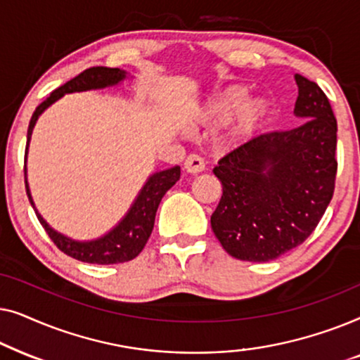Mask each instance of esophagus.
<instances>
[{
    "label": "esophagus",
    "mask_w": 360,
    "mask_h": 360,
    "mask_svg": "<svg viewBox=\"0 0 360 360\" xmlns=\"http://www.w3.org/2000/svg\"><path fill=\"white\" fill-rule=\"evenodd\" d=\"M184 167H185V170L188 172V174H200V172L205 170V162H203V159H201V157L191 154V155L186 157Z\"/></svg>",
    "instance_id": "1"
}]
</instances>
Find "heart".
Returning <instances> with one entry per match:
<instances>
[{
  "mask_svg": "<svg viewBox=\"0 0 360 360\" xmlns=\"http://www.w3.org/2000/svg\"><path fill=\"white\" fill-rule=\"evenodd\" d=\"M248 98V86L231 85L206 98L193 111L191 120L200 124H223L236 115L228 131L224 132L223 142L228 147H238L255 136L270 110L265 98H254L245 103Z\"/></svg>",
  "mask_w": 360,
  "mask_h": 360,
  "instance_id": "heart-1",
  "label": "heart"
}]
</instances>
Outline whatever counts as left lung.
<instances>
[{
    "label": "left lung",
    "mask_w": 360,
    "mask_h": 360,
    "mask_svg": "<svg viewBox=\"0 0 360 360\" xmlns=\"http://www.w3.org/2000/svg\"><path fill=\"white\" fill-rule=\"evenodd\" d=\"M292 131L254 137L214 167L223 196L211 228L226 252L269 262L298 248L323 218L336 180L338 124L328 96L314 82L295 75Z\"/></svg>",
    "instance_id": "1"
}]
</instances>
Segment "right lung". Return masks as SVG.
<instances>
[{"label":"right lung","mask_w":360,"mask_h":360,"mask_svg":"<svg viewBox=\"0 0 360 360\" xmlns=\"http://www.w3.org/2000/svg\"><path fill=\"white\" fill-rule=\"evenodd\" d=\"M127 75L126 70L121 68H110V67H91L83 70L80 75L72 78L65 85L58 86L57 90L51 93V96L46 101L41 103L34 111L29 122L27 129V146H26V159L29 150V141H31L32 129L36 126L39 116L47 110L49 106L53 105L57 100H60L67 93L77 91H90V90H103V88L115 86L117 83L124 82ZM180 179V167L175 165L172 169L160 170L152 174L137 193L134 203L127 210L120 223H117L111 231H108L105 236L91 240H77L68 238V236L58 233L42 218L39 213L36 205H34L31 190L27 184V169L24 165V180H26V191L31 201L34 211H36L37 219L41 221L42 228L46 229L49 238L53 240V244L62 250L63 254L70 257L82 260L86 264H98V265H110V264H122L129 262L144 249L147 240L150 238L152 229H154L155 213L159 208L162 198L174 186Z\"/></svg>","instance_id":"1"}]
</instances>
